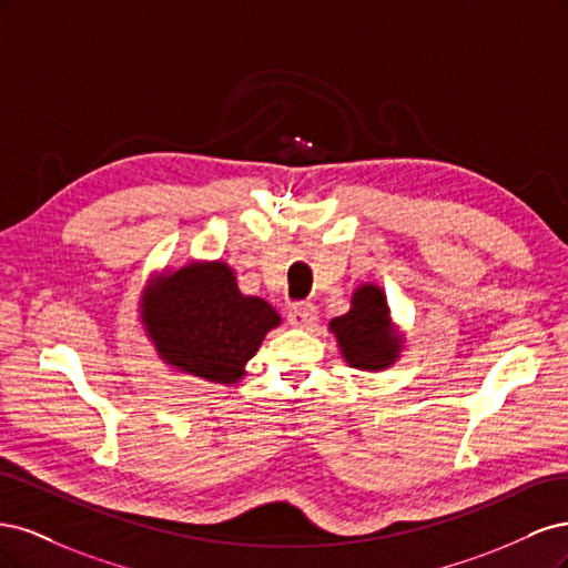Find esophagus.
<instances>
[{
	"label": "esophagus",
	"instance_id": "esophagus-1",
	"mask_svg": "<svg viewBox=\"0 0 568 568\" xmlns=\"http://www.w3.org/2000/svg\"><path fill=\"white\" fill-rule=\"evenodd\" d=\"M317 320V307L311 301H301L288 307V322L294 326H311Z\"/></svg>",
	"mask_w": 568,
	"mask_h": 568
}]
</instances>
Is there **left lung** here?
Masks as SVG:
<instances>
[{"mask_svg":"<svg viewBox=\"0 0 568 568\" xmlns=\"http://www.w3.org/2000/svg\"><path fill=\"white\" fill-rule=\"evenodd\" d=\"M329 326L351 367L384 369L398 353V341L388 326L386 298L382 288L372 284L357 288L351 311L332 320Z\"/></svg>","mask_w":568,"mask_h":568,"instance_id":"8db88e82","label":"left lung"}]
</instances>
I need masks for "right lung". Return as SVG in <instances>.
Returning <instances> with one entry per match:
<instances>
[{"label":"right lung","mask_w":568,"mask_h":568,"mask_svg":"<svg viewBox=\"0 0 568 568\" xmlns=\"http://www.w3.org/2000/svg\"><path fill=\"white\" fill-rule=\"evenodd\" d=\"M156 348L189 374L234 384L280 315L263 298L242 296L227 265L182 267L144 298Z\"/></svg>","instance_id":"obj_1"}]
</instances>
